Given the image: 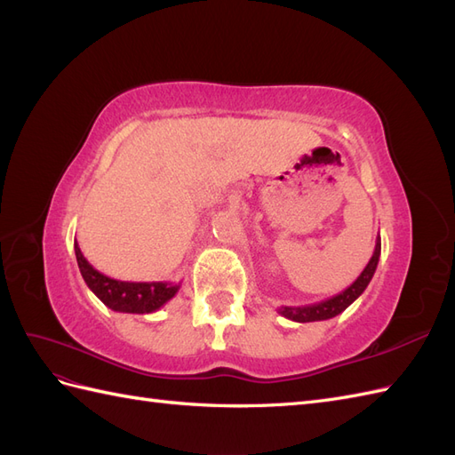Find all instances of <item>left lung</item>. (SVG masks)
Returning a JSON list of instances; mask_svg holds the SVG:
<instances>
[{"instance_id":"8db88e82","label":"left lung","mask_w":455,"mask_h":455,"mask_svg":"<svg viewBox=\"0 0 455 455\" xmlns=\"http://www.w3.org/2000/svg\"><path fill=\"white\" fill-rule=\"evenodd\" d=\"M379 254H381V239L378 237L374 254H371L370 261L359 277H356V281L351 286H347L346 291H341L339 294H336L332 298H326V299L319 301V304L283 306V307H279V313L283 316H286V319L296 321V323H315V321L332 319V316L339 315L341 311H346L353 304V301L366 291V286L370 284L371 277H374V273H376Z\"/></svg>"}]
</instances>
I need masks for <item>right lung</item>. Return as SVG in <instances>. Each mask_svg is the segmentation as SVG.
Returning a JSON list of instances; mask_svg holds the SVG:
<instances>
[{"instance_id": "1", "label": "right lung", "mask_w": 455, "mask_h": 455, "mask_svg": "<svg viewBox=\"0 0 455 455\" xmlns=\"http://www.w3.org/2000/svg\"><path fill=\"white\" fill-rule=\"evenodd\" d=\"M77 266L81 277L87 283L92 294L99 298L104 306L117 313H154L159 307L167 304L169 299L180 291V283H167V281H151V283H131V281H117L108 277V275L96 271L87 258L81 252L79 244H74Z\"/></svg>"}]
</instances>
